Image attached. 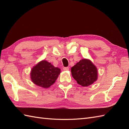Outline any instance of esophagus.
<instances>
[{"instance_id": "34e87169", "label": "esophagus", "mask_w": 129, "mask_h": 129, "mask_svg": "<svg viewBox=\"0 0 129 129\" xmlns=\"http://www.w3.org/2000/svg\"><path fill=\"white\" fill-rule=\"evenodd\" d=\"M63 70L65 71H68L69 70V68L68 67H64V68H63Z\"/></svg>"}]
</instances>
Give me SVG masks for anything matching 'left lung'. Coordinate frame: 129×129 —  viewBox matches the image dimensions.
<instances>
[{
    "instance_id": "left-lung-1",
    "label": "left lung",
    "mask_w": 129,
    "mask_h": 129,
    "mask_svg": "<svg viewBox=\"0 0 129 129\" xmlns=\"http://www.w3.org/2000/svg\"><path fill=\"white\" fill-rule=\"evenodd\" d=\"M71 70L73 78L82 86L91 85L97 80V68L89 59L81 60L71 68Z\"/></svg>"
}]
</instances>
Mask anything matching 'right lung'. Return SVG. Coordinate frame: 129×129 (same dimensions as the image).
<instances>
[{"label":"right lung","mask_w":129,"mask_h":129,"mask_svg":"<svg viewBox=\"0 0 129 129\" xmlns=\"http://www.w3.org/2000/svg\"><path fill=\"white\" fill-rule=\"evenodd\" d=\"M60 73V69L54 67L46 60H42L32 69L31 79L35 85L48 88L55 82Z\"/></svg>","instance_id":"right-lung-1"}]
</instances>
